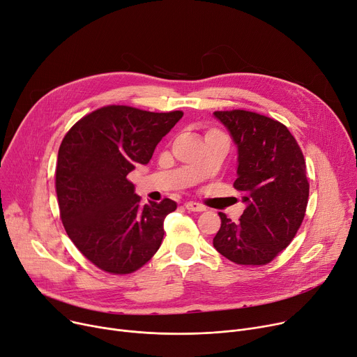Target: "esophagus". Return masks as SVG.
<instances>
[{"instance_id":"esophagus-1","label":"esophagus","mask_w":357,"mask_h":357,"mask_svg":"<svg viewBox=\"0 0 357 357\" xmlns=\"http://www.w3.org/2000/svg\"><path fill=\"white\" fill-rule=\"evenodd\" d=\"M184 207L187 208L188 212H204V211H206V207H204L203 204L196 203V202H187V203L184 204Z\"/></svg>"}]
</instances>
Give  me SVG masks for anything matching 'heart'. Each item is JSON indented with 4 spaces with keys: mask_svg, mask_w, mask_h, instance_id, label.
Instances as JSON below:
<instances>
[{
    "mask_svg": "<svg viewBox=\"0 0 357 357\" xmlns=\"http://www.w3.org/2000/svg\"><path fill=\"white\" fill-rule=\"evenodd\" d=\"M208 132H219V131H208Z\"/></svg>",
    "mask_w": 357,
    "mask_h": 357,
    "instance_id": "heart-1",
    "label": "heart"
}]
</instances>
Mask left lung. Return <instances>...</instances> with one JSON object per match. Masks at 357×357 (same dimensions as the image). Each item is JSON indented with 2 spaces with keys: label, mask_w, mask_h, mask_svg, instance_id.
<instances>
[{
  "label": "left lung",
  "mask_w": 357,
  "mask_h": 357,
  "mask_svg": "<svg viewBox=\"0 0 357 357\" xmlns=\"http://www.w3.org/2000/svg\"><path fill=\"white\" fill-rule=\"evenodd\" d=\"M238 146L236 190L246 203L241 219L219 213L218 252L239 265H265L300 229L308 203L305 160L284 123L243 109L213 112Z\"/></svg>",
  "instance_id": "left-lung-1"
}]
</instances>
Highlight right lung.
Returning a JSON list of instances; mask_svg holds the SVG:
<instances>
[{"label": "right lung", "mask_w": 357, "mask_h": 357, "mask_svg": "<svg viewBox=\"0 0 357 357\" xmlns=\"http://www.w3.org/2000/svg\"><path fill=\"white\" fill-rule=\"evenodd\" d=\"M181 116V111L109 105L83 116L63 138L56 167L60 218L75 246L99 269L131 274L158 250L164 219L177 203L141 204L127 176L149 164Z\"/></svg>", "instance_id": "1"}]
</instances>
